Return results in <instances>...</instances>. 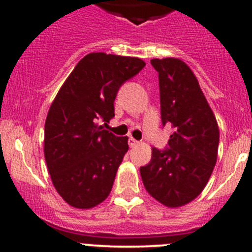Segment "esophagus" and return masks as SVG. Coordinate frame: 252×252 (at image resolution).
Segmentation results:
<instances>
[{"label":"esophagus","instance_id":"obj_1","mask_svg":"<svg viewBox=\"0 0 252 252\" xmlns=\"http://www.w3.org/2000/svg\"><path fill=\"white\" fill-rule=\"evenodd\" d=\"M128 144H129V146H130V147H135V146H138V145H139V141L135 140L134 138H129Z\"/></svg>","mask_w":252,"mask_h":252}]
</instances>
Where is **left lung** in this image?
<instances>
[{
    "instance_id": "8db88e82",
    "label": "left lung",
    "mask_w": 252,
    "mask_h": 252,
    "mask_svg": "<svg viewBox=\"0 0 252 252\" xmlns=\"http://www.w3.org/2000/svg\"><path fill=\"white\" fill-rule=\"evenodd\" d=\"M158 72L162 123L174 133L169 149L152 147L151 162L141 167L146 191L169 208L182 207L205 189L216 166L220 144L217 121L194 72L179 58L151 60Z\"/></svg>"
}]
</instances>
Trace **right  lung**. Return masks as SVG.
<instances>
[{
  "instance_id": "right-lung-1",
  "label": "right lung",
  "mask_w": 252,
  "mask_h": 252,
  "mask_svg": "<svg viewBox=\"0 0 252 252\" xmlns=\"http://www.w3.org/2000/svg\"><path fill=\"white\" fill-rule=\"evenodd\" d=\"M144 67L138 57L89 53L51 103L45 122V159L53 187L72 207L93 208L110 195L129 149L128 136H114L97 122L110 123L121 85Z\"/></svg>"
}]
</instances>
